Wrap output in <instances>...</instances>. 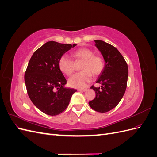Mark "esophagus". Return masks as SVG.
<instances>
[{"mask_svg":"<svg viewBox=\"0 0 157 157\" xmlns=\"http://www.w3.org/2000/svg\"><path fill=\"white\" fill-rule=\"evenodd\" d=\"M86 88H83V89H78V91L79 92H85L86 91Z\"/></svg>","mask_w":157,"mask_h":157,"instance_id":"1","label":"esophagus"}]
</instances>
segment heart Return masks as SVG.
Returning a JSON list of instances; mask_svg holds the SVG:
<instances>
[{"mask_svg": "<svg viewBox=\"0 0 157 157\" xmlns=\"http://www.w3.org/2000/svg\"><path fill=\"white\" fill-rule=\"evenodd\" d=\"M71 56L75 61L81 60L80 72L73 75L69 79V84L76 88H82L86 86L94 76L100 74L105 67V61L102 57L94 55L92 50L88 48H81L73 52ZM60 71L67 76H70L75 71V64L72 60L65 56H61L58 61Z\"/></svg>", "mask_w": 157, "mask_h": 157, "instance_id": "heart-1", "label": "heart"}]
</instances>
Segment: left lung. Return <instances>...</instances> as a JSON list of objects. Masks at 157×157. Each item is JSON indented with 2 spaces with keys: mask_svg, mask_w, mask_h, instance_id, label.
<instances>
[{
  "mask_svg": "<svg viewBox=\"0 0 157 157\" xmlns=\"http://www.w3.org/2000/svg\"><path fill=\"white\" fill-rule=\"evenodd\" d=\"M94 41L105 63L96 80V83L101 84V88H96L94 85L90 87L96 92V97L88 103L94 111L106 113L115 108L124 96L127 86L128 68L124 58L115 47L103 40Z\"/></svg>",
  "mask_w": 157,
  "mask_h": 157,
  "instance_id": "1",
  "label": "left lung"
}]
</instances>
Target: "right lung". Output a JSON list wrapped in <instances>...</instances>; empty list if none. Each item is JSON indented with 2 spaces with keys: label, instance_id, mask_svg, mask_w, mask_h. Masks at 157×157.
Returning a JSON list of instances; mask_svg holds the SVG:
<instances>
[{
  "label": "right lung",
  "instance_id": "1",
  "mask_svg": "<svg viewBox=\"0 0 157 157\" xmlns=\"http://www.w3.org/2000/svg\"><path fill=\"white\" fill-rule=\"evenodd\" d=\"M76 45L47 42L33 53L28 63L24 77L28 96L46 115L55 116L63 112L77 91L64 86L67 80L58 65L61 57Z\"/></svg>",
  "mask_w": 157,
  "mask_h": 157
}]
</instances>
